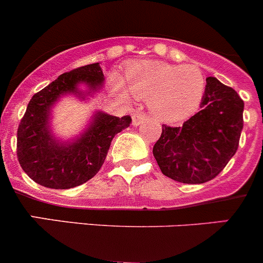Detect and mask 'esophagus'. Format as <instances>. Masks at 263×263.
I'll use <instances>...</instances> for the list:
<instances>
[{
  "label": "esophagus",
  "mask_w": 263,
  "mask_h": 263,
  "mask_svg": "<svg viewBox=\"0 0 263 263\" xmlns=\"http://www.w3.org/2000/svg\"><path fill=\"white\" fill-rule=\"evenodd\" d=\"M145 118H146V115L144 114V112H141V111L136 112V114L132 115V124H134V126H139V124L141 123L144 119H145Z\"/></svg>",
  "instance_id": "obj_1"
}]
</instances>
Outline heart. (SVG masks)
Returning a JSON list of instances; mask_svg holds the SVG:
<instances>
[{
    "instance_id": "obj_1",
    "label": "heart",
    "mask_w": 263,
    "mask_h": 263,
    "mask_svg": "<svg viewBox=\"0 0 263 263\" xmlns=\"http://www.w3.org/2000/svg\"><path fill=\"white\" fill-rule=\"evenodd\" d=\"M123 98L149 100V107L161 122L175 123L195 114L205 95L206 79L195 65H170L161 61H137L126 67V87L115 80Z\"/></svg>"
}]
</instances>
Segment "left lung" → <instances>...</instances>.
Segmentation results:
<instances>
[{"mask_svg": "<svg viewBox=\"0 0 263 263\" xmlns=\"http://www.w3.org/2000/svg\"><path fill=\"white\" fill-rule=\"evenodd\" d=\"M200 107L181 127L163 124L153 146L162 174L179 183L212 180L239 148L244 101L236 90L209 76Z\"/></svg>", "mask_w": 263, "mask_h": 263, "instance_id": "8db88e82", "label": "left lung"}]
</instances>
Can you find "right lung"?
Returning <instances> with one entry per match:
<instances>
[{
	"label": "right lung",
	"instance_id": "add662e5",
	"mask_svg": "<svg viewBox=\"0 0 263 263\" xmlns=\"http://www.w3.org/2000/svg\"><path fill=\"white\" fill-rule=\"evenodd\" d=\"M85 84L88 91H82ZM104 84L100 63L78 67L60 75L31 98L16 134V156L24 173L40 185L68 190L92 179L104 165L111 140L131 123V117L118 118L97 111L79 137L60 141L50 129V111L61 96L72 93L84 100Z\"/></svg>",
	"mask_w": 263,
	"mask_h": 263
}]
</instances>
